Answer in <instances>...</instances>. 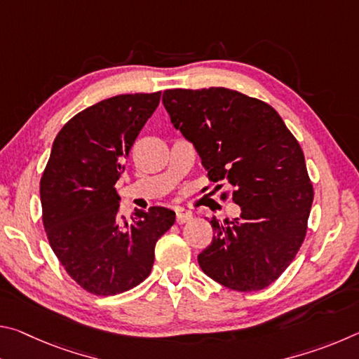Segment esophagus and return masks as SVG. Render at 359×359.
I'll list each match as a JSON object with an SVG mask.
<instances>
[{"mask_svg": "<svg viewBox=\"0 0 359 359\" xmlns=\"http://www.w3.org/2000/svg\"><path fill=\"white\" fill-rule=\"evenodd\" d=\"M191 218H193L191 212H185V210H182V209L175 210V222H177L179 224H184L187 222H190Z\"/></svg>", "mask_w": 359, "mask_h": 359, "instance_id": "1", "label": "esophagus"}]
</instances>
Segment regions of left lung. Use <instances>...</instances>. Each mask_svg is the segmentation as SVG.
I'll list each match as a JSON object with an SVG mask.
<instances>
[{
    "label": "left lung",
    "instance_id": "8db88e82",
    "mask_svg": "<svg viewBox=\"0 0 359 359\" xmlns=\"http://www.w3.org/2000/svg\"><path fill=\"white\" fill-rule=\"evenodd\" d=\"M163 104L209 180L228 182L241 208L234 220H210L203 272L231 290L269 287L299 250L313 201L299 144L276 109L236 90H166Z\"/></svg>",
    "mask_w": 359,
    "mask_h": 359
}]
</instances>
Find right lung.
Wrapping results in <instances>:
<instances>
[{"mask_svg": "<svg viewBox=\"0 0 359 359\" xmlns=\"http://www.w3.org/2000/svg\"><path fill=\"white\" fill-rule=\"evenodd\" d=\"M161 92L118 95L74 115L52 145L41 179L48 244L83 290L114 296L149 277L156 241L172 226L166 208L120 215L115 184Z\"/></svg>", "mask_w": 359, "mask_h": 359, "instance_id": "right-lung-1", "label": "right lung"}]
</instances>
